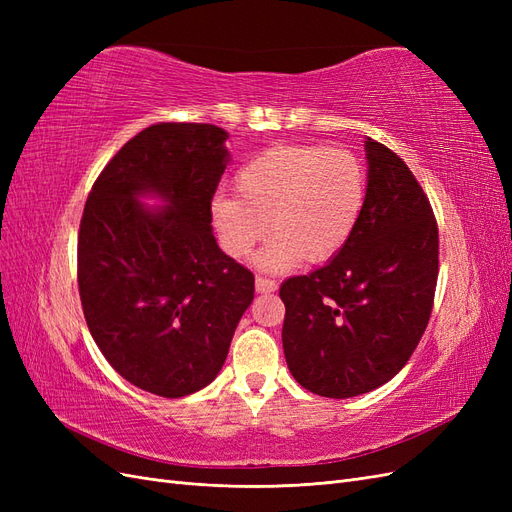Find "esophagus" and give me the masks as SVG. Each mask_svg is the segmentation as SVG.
<instances>
[{
    "label": "esophagus",
    "mask_w": 512,
    "mask_h": 512,
    "mask_svg": "<svg viewBox=\"0 0 512 512\" xmlns=\"http://www.w3.org/2000/svg\"><path fill=\"white\" fill-rule=\"evenodd\" d=\"M256 290L258 292H275L277 290V282L275 280H269V277H262V275H256Z\"/></svg>",
    "instance_id": "obj_1"
}]
</instances>
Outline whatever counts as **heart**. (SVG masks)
I'll return each mask as SVG.
<instances>
[{"instance_id":"heart-1","label":"heart","mask_w":512,"mask_h":512,"mask_svg":"<svg viewBox=\"0 0 512 512\" xmlns=\"http://www.w3.org/2000/svg\"><path fill=\"white\" fill-rule=\"evenodd\" d=\"M237 196L211 200V224L222 250L243 260L267 237L262 269L286 271L303 258L324 262L352 239L367 200L361 158L344 147L275 145L235 175Z\"/></svg>"}]
</instances>
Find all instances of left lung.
I'll return each mask as SVG.
<instances>
[{"label":"left lung","instance_id":"8db88e82","mask_svg":"<svg viewBox=\"0 0 512 512\" xmlns=\"http://www.w3.org/2000/svg\"><path fill=\"white\" fill-rule=\"evenodd\" d=\"M367 200L352 239L327 265L280 288L282 342L303 389L346 399L389 382L427 329L440 241L408 164L367 138Z\"/></svg>","mask_w":512,"mask_h":512}]
</instances>
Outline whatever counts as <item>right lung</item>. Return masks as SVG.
<instances>
[{
    "label": "right lung",
    "mask_w": 512,
    "mask_h": 512,
    "mask_svg": "<svg viewBox=\"0 0 512 512\" xmlns=\"http://www.w3.org/2000/svg\"><path fill=\"white\" fill-rule=\"evenodd\" d=\"M226 136L211 123H153L104 166L81 218L76 275L89 333L119 376L168 399L218 376L254 299V273L211 232ZM147 191L169 205L145 210L135 196Z\"/></svg>",
    "instance_id": "obj_1"
}]
</instances>
